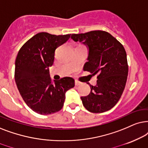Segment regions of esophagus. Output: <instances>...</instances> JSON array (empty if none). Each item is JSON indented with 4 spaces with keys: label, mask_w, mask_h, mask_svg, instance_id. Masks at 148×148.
<instances>
[{
    "label": "esophagus",
    "mask_w": 148,
    "mask_h": 148,
    "mask_svg": "<svg viewBox=\"0 0 148 148\" xmlns=\"http://www.w3.org/2000/svg\"><path fill=\"white\" fill-rule=\"evenodd\" d=\"M80 84H81V82H79V81H78V80H76V81H75V85L76 86H78V85H80Z\"/></svg>",
    "instance_id": "obj_1"
}]
</instances>
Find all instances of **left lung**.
Returning <instances> with one entry per match:
<instances>
[{"label": "left lung", "mask_w": 148, "mask_h": 148, "mask_svg": "<svg viewBox=\"0 0 148 148\" xmlns=\"http://www.w3.org/2000/svg\"><path fill=\"white\" fill-rule=\"evenodd\" d=\"M71 38L88 47V62L83 69L93 76L97 74V84H89V95L80 97L82 104L92 113L110 110L119 101L127 82L129 67L125 48L110 33L102 30L73 34Z\"/></svg>", "instance_id": "left-lung-1"}]
</instances>
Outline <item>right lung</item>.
<instances>
[{
    "label": "right lung",
    "instance_id": "obj_1",
    "mask_svg": "<svg viewBox=\"0 0 148 148\" xmlns=\"http://www.w3.org/2000/svg\"><path fill=\"white\" fill-rule=\"evenodd\" d=\"M70 35L38 33L17 53L15 82L23 101L36 113L47 115L60 111L64 106L66 91L74 86L72 78L64 77L52 82L49 74L56 49L66 42Z\"/></svg>",
    "mask_w": 148,
    "mask_h": 148
}]
</instances>
